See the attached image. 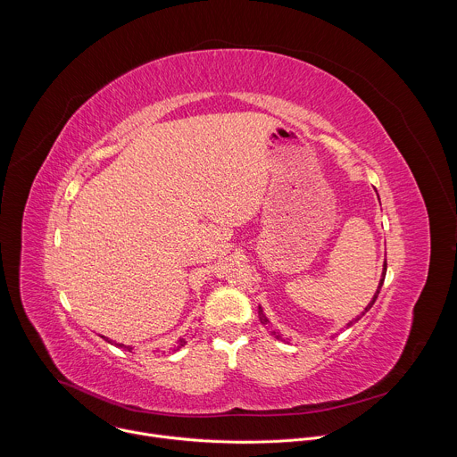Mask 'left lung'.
<instances>
[{
	"instance_id": "8db88e82",
	"label": "left lung",
	"mask_w": 457,
	"mask_h": 457,
	"mask_svg": "<svg viewBox=\"0 0 457 457\" xmlns=\"http://www.w3.org/2000/svg\"><path fill=\"white\" fill-rule=\"evenodd\" d=\"M385 273H386V260H385V264H383V273H381V275H383V277H381V280H379V286H378V289H376V295H374V296H372V300H370V303H369V305H367V307H365V311H363V314H365V312H367V311H369V309H370V307H372V305H374V302H376V298H378V295H379V289H381V286H383V280H385ZM258 318H260V321H262V323H264V325H268V323H270V320H268V318H266V314H264V311H262V307H258ZM356 320H360V316H358V318H356ZM356 320H353V321H349V323H347V325H349V328H351V325H353V323H354V321H356ZM273 335H275V338H278V340H282V337H280V333H275V331H273Z\"/></svg>"
}]
</instances>
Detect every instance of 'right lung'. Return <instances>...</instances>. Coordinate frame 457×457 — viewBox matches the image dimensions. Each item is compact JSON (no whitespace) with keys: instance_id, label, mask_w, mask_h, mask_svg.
Masks as SVG:
<instances>
[{"instance_id":"1","label":"right lung","mask_w":457,"mask_h":457,"mask_svg":"<svg viewBox=\"0 0 457 457\" xmlns=\"http://www.w3.org/2000/svg\"><path fill=\"white\" fill-rule=\"evenodd\" d=\"M103 338H104V337H103ZM108 342H110V340H108ZM110 344H112V342H110ZM184 344H186V342H184V338H182V340H179V347H180V345H184ZM115 345H117V347H124L122 344H115ZM124 349H128V351H132V347H124Z\"/></svg>"}]
</instances>
